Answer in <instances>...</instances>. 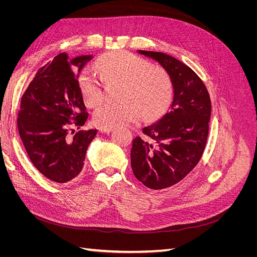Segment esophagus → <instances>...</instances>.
Here are the masks:
<instances>
[{
	"mask_svg": "<svg viewBox=\"0 0 257 257\" xmlns=\"http://www.w3.org/2000/svg\"><path fill=\"white\" fill-rule=\"evenodd\" d=\"M111 131H112V128H110V127H100V128H98V132H99V133H106V134H109Z\"/></svg>",
	"mask_w": 257,
	"mask_h": 257,
	"instance_id": "esophagus-1",
	"label": "esophagus"
}]
</instances>
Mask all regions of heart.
Listing matches in <instances>:
<instances>
[{
  "label": "heart",
  "instance_id": "b5f03b06",
  "mask_svg": "<svg viewBox=\"0 0 257 257\" xmlns=\"http://www.w3.org/2000/svg\"><path fill=\"white\" fill-rule=\"evenodd\" d=\"M99 76L83 69L78 87L84 104L96 107L104 98L103 83L114 85L113 103L104 104L93 112V123L98 127H115L138 116L144 121L158 119L172 104L174 83L164 68L149 60L124 51L104 54L96 62Z\"/></svg>",
  "mask_w": 257,
  "mask_h": 257
}]
</instances>
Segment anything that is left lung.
<instances>
[{"instance_id": "obj_1", "label": "left lung", "mask_w": 257, "mask_h": 257, "mask_svg": "<svg viewBox=\"0 0 257 257\" xmlns=\"http://www.w3.org/2000/svg\"><path fill=\"white\" fill-rule=\"evenodd\" d=\"M172 77L174 98L167 113L143 128L131 150L135 177L147 188L161 190L181 181L197 165L207 143L211 100L196 73L166 53L138 50Z\"/></svg>"}]
</instances>
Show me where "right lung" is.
<instances>
[{
  "label": "right lung",
  "instance_id": "obj_1",
  "mask_svg": "<svg viewBox=\"0 0 257 257\" xmlns=\"http://www.w3.org/2000/svg\"><path fill=\"white\" fill-rule=\"evenodd\" d=\"M92 56L68 59L60 53L38 69L21 97L18 131L35 168L49 180L65 183L78 176L96 130L79 131L88 119L78 76ZM74 135H70V131Z\"/></svg>",
  "mask_w": 257,
  "mask_h": 257
}]
</instances>
